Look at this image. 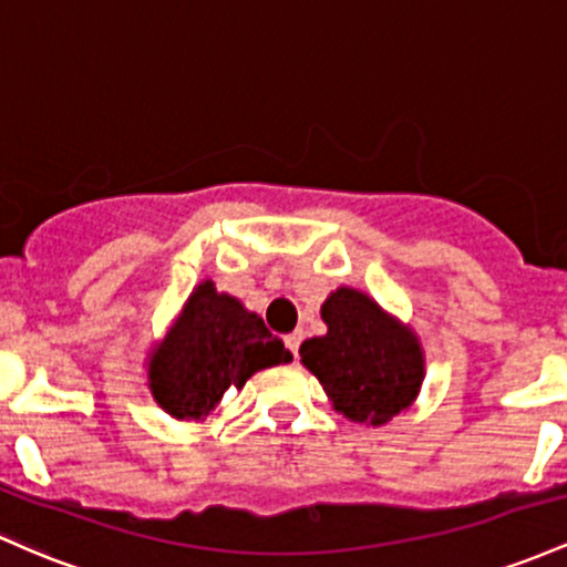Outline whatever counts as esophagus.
I'll return each mask as SVG.
<instances>
[{
  "label": "esophagus",
  "instance_id": "esophagus-1",
  "mask_svg": "<svg viewBox=\"0 0 567 567\" xmlns=\"http://www.w3.org/2000/svg\"><path fill=\"white\" fill-rule=\"evenodd\" d=\"M284 342H286V348H289V351H291V355H295V359H297V353H300V342H302V332H300V329H297V332L286 334V337H284Z\"/></svg>",
  "mask_w": 567,
  "mask_h": 567
}]
</instances>
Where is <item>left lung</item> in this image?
I'll use <instances>...</instances> for the list:
<instances>
[{"label":"left lung","instance_id":"left-lung-1","mask_svg":"<svg viewBox=\"0 0 567 567\" xmlns=\"http://www.w3.org/2000/svg\"><path fill=\"white\" fill-rule=\"evenodd\" d=\"M327 334L300 346L334 412L353 423L385 425L415 404L425 353L410 323L391 316L367 291L340 286L321 305Z\"/></svg>","mask_w":567,"mask_h":567}]
</instances>
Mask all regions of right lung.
I'll return each mask as SVG.
<instances>
[{
    "label": "right lung",
    "mask_w": 567,
    "mask_h": 567,
    "mask_svg": "<svg viewBox=\"0 0 567 567\" xmlns=\"http://www.w3.org/2000/svg\"><path fill=\"white\" fill-rule=\"evenodd\" d=\"M291 361L284 342L212 278L189 291L168 332L146 355V385L165 415L203 421L254 372Z\"/></svg>",
    "instance_id": "1"
}]
</instances>
